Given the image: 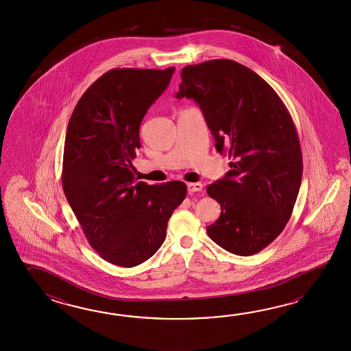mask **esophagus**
<instances>
[{
	"mask_svg": "<svg viewBox=\"0 0 351 351\" xmlns=\"http://www.w3.org/2000/svg\"><path fill=\"white\" fill-rule=\"evenodd\" d=\"M186 188H188L189 193H194V192H201L203 186H202V183H188Z\"/></svg>",
	"mask_w": 351,
	"mask_h": 351,
	"instance_id": "1",
	"label": "esophagus"
}]
</instances>
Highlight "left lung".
Segmentation results:
<instances>
[{
	"label": "left lung",
	"instance_id": "1",
	"mask_svg": "<svg viewBox=\"0 0 351 351\" xmlns=\"http://www.w3.org/2000/svg\"><path fill=\"white\" fill-rule=\"evenodd\" d=\"M176 97L195 100L216 149L231 171L207 186L221 216L209 237L239 256L257 254L284 231L302 178L291 115L276 91L251 69L228 59L183 67Z\"/></svg>",
	"mask_w": 351,
	"mask_h": 351
}]
</instances>
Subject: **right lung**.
<instances>
[{"label": "right lung", "instance_id": "right-lung-1", "mask_svg": "<svg viewBox=\"0 0 351 351\" xmlns=\"http://www.w3.org/2000/svg\"><path fill=\"white\" fill-rule=\"evenodd\" d=\"M174 67L112 69L82 94L67 125L62 188L100 257L121 267L147 261L163 245L186 183L149 186L134 178L139 128L169 85Z\"/></svg>", "mask_w": 351, "mask_h": 351}]
</instances>
